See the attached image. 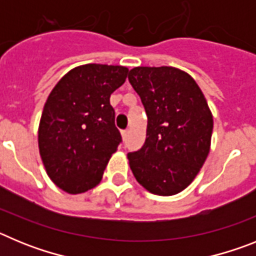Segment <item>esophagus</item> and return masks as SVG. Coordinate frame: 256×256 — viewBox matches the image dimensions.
<instances>
[{
	"instance_id": "34e87169",
	"label": "esophagus",
	"mask_w": 256,
	"mask_h": 256,
	"mask_svg": "<svg viewBox=\"0 0 256 256\" xmlns=\"http://www.w3.org/2000/svg\"><path fill=\"white\" fill-rule=\"evenodd\" d=\"M126 134H128V130H122V137H123V140L126 138Z\"/></svg>"
}]
</instances>
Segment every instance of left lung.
<instances>
[{"label": "left lung", "instance_id": "obj_1", "mask_svg": "<svg viewBox=\"0 0 256 256\" xmlns=\"http://www.w3.org/2000/svg\"><path fill=\"white\" fill-rule=\"evenodd\" d=\"M130 83L148 115L146 141L128 154L137 182L151 194L172 196L188 187L210 151L212 115L190 74L173 66H137Z\"/></svg>", "mask_w": 256, "mask_h": 256}]
</instances>
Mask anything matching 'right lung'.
<instances>
[{"label":"right lung","instance_id":"1","mask_svg":"<svg viewBox=\"0 0 256 256\" xmlns=\"http://www.w3.org/2000/svg\"><path fill=\"white\" fill-rule=\"evenodd\" d=\"M128 68L86 64L72 69L44 104L38 148L48 177L68 194H82L101 182L122 142L110 96L126 79Z\"/></svg>","mask_w":256,"mask_h":256}]
</instances>
